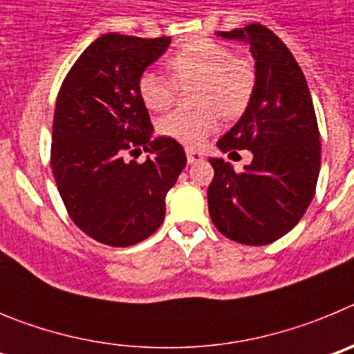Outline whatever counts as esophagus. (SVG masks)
Wrapping results in <instances>:
<instances>
[{"mask_svg":"<svg viewBox=\"0 0 354 354\" xmlns=\"http://www.w3.org/2000/svg\"><path fill=\"white\" fill-rule=\"evenodd\" d=\"M186 156H187V162H189V165H195V162L204 161V154L195 152V150H192V149L186 150Z\"/></svg>","mask_w":354,"mask_h":354,"instance_id":"esophagus-1","label":"esophagus"}]
</instances>
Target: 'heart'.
<instances>
[{
    "instance_id": "heart-1",
    "label": "heart",
    "mask_w": 354,
    "mask_h": 354,
    "mask_svg": "<svg viewBox=\"0 0 354 354\" xmlns=\"http://www.w3.org/2000/svg\"><path fill=\"white\" fill-rule=\"evenodd\" d=\"M168 68L179 86H198L195 92L196 111H171L158 122V131L196 149L218 129V113L237 118L245 113L255 92V67L245 56H234L223 44L193 40L174 53ZM138 93L150 111H165L174 104L177 85L156 71L138 77Z\"/></svg>"
}]
</instances>
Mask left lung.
Instances as JSON below:
<instances>
[{"label": "left lung", "mask_w": 354, "mask_h": 354, "mask_svg": "<svg viewBox=\"0 0 354 354\" xmlns=\"http://www.w3.org/2000/svg\"><path fill=\"white\" fill-rule=\"evenodd\" d=\"M216 35L250 44L257 81L243 117L218 142L221 152L248 149L253 159L241 174L221 158L209 159V214L228 239L270 245L301 220L314 198L321 168L314 102L298 62L273 31L255 23Z\"/></svg>", "instance_id": "1"}]
</instances>
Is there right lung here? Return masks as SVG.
<instances>
[{
	"instance_id": "right-lung-1",
	"label": "right lung",
	"mask_w": 354,
	"mask_h": 354,
	"mask_svg": "<svg viewBox=\"0 0 354 354\" xmlns=\"http://www.w3.org/2000/svg\"><path fill=\"white\" fill-rule=\"evenodd\" d=\"M170 37L106 33L84 49L62 83L53 120L51 168L72 221L108 246H131L161 227L165 198L186 152L152 140L138 77L170 46ZM143 148L145 163L127 162Z\"/></svg>"
}]
</instances>
